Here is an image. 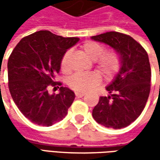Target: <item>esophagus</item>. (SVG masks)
Wrapping results in <instances>:
<instances>
[{"instance_id":"esophagus-1","label":"esophagus","mask_w":160,"mask_h":160,"mask_svg":"<svg viewBox=\"0 0 160 160\" xmlns=\"http://www.w3.org/2000/svg\"><path fill=\"white\" fill-rule=\"evenodd\" d=\"M75 94H76V96L78 97V98H81V97H83V96L85 95V93H84V92H77Z\"/></svg>"}]
</instances>
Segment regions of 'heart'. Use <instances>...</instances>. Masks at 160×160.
I'll list each match as a JSON object with an SVG mask.
<instances>
[{"mask_svg":"<svg viewBox=\"0 0 160 160\" xmlns=\"http://www.w3.org/2000/svg\"><path fill=\"white\" fill-rule=\"evenodd\" d=\"M81 50L87 58L95 60L97 68L106 79L112 78L119 71L121 59L118 53L114 51H105V47L102 43L94 41H86L81 45ZM70 51H67L60 59V70L63 73H68L70 71ZM100 83L101 76L96 72L74 75L68 80V85L71 89L79 92H88Z\"/></svg>","mask_w":160,"mask_h":160,"instance_id":"1","label":"heart"}]
</instances>
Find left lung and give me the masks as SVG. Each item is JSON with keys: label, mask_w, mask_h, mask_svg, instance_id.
I'll list each match as a JSON object with an SVG mask.
<instances>
[{"label": "left lung", "mask_w": 160, "mask_h": 160, "mask_svg": "<svg viewBox=\"0 0 160 160\" xmlns=\"http://www.w3.org/2000/svg\"><path fill=\"white\" fill-rule=\"evenodd\" d=\"M92 39L114 48L121 59L119 73L106 88L109 95L100 97L92 117L105 127H126L142 112L150 95L151 70L148 53L130 35L118 32H107Z\"/></svg>", "instance_id": "8db88e82"}]
</instances>
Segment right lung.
<instances>
[{
    "instance_id": "1",
    "label": "right lung",
    "mask_w": 160,
    "mask_h": 160,
    "mask_svg": "<svg viewBox=\"0 0 160 160\" xmlns=\"http://www.w3.org/2000/svg\"><path fill=\"white\" fill-rule=\"evenodd\" d=\"M78 40L42 30L23 37L12 51L8 60L9 92L32 123L51 126L67 116L75 93L55 82V77L63 54ZM50 86L59 88L60 93L49 95Z\"/></svg>"
}]
</instances>
